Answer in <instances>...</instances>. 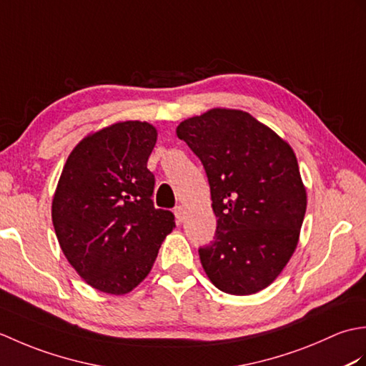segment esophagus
<instances>
[{
	"instance_id": "1",
	"label": "esophagus",
	"mask_w": 366,
	"mask_h": 366,
	"mask_svg": "<svg viewBox=\"0 0 366 366\" xmlns=\"http://www.w3.org/2000/svg\"><path fill=\"white\" fill-rule=\"evenodd\" d=\"M174 217H176L177 223H182L184 217H185V211H184V207H182V206H177V207L174 209Z\"/></svg>"
}]
</instances>
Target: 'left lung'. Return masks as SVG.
<instances>
[{"label": "left lung", "mask_w": 366, "mask_h": 366, "mask_svg": "<svg viewBox=\"0 0 366 366\" xmlns=\"http://www.w3.org/2000/svg\"><path fill=\"white\" fill-rule=\"evenodd\" d=\"M189 144L211 185L214 242L199 248L207 278L232 295L275 282L299 244L307 189L290 143L250 113L211 108L182 121Z\"/></svg>", "instance_id": "left-lung-1"}]
</instances>
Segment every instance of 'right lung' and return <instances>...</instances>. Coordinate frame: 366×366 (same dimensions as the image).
Instances as JSON below:
<instances>
[{"instance_id": "1", "label": "right lung", "mask_w": 366, "mask_h": 366, "mask_svg": "<svg viewBox=\"0 0 366 366\" xmlns=\"http://www.w3.org/2000/svg\"><path fill=\"white\" fill-rule=\"evenodd\" d=\"M157 129L118 121L69 154L51 199V222L69 264L94 290L124 295L149 274L174 215L152 204L147 159Z\"/></svg>"}]
</instances>
